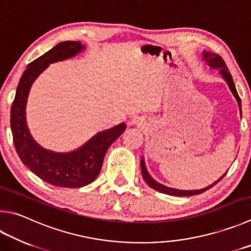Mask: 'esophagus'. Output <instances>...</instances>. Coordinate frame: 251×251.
<instances>
[{
	"instance_id": "esophagus-1",
	"label": "esophagus",
	"mask_w": 251,
	"mask_h": 251,
	"mask_svg": "<svg viewBox=\"0 0 251 251\" xmlns=\"http://www.w3.org/2000/svg\"><path fill=\"white\" fill-rule=\"evenodd\" d=\"M131 125H140V122H139V120H137V118H134L133 121H131V123H130Z\"/></svg>"
}]
</instances>
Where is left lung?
I'll return each instance as SVG.
<instances>
[{
  "instance_id": "1",
  "label": "left lung",
  "mask_w": 251,
  "mask_h": 251,
  "mask_svg": "<svg viewBox=\"0 0 251 251\" xmlns=\"http://www.w3.org/2000/svg\"><path fill=\"white\" fill-rule=\"evenodd\" d=\"M203 60L206 62V65L211 68V69H216L220 70V74L222 75L223 78L226 81V83L228 84L229 90L231 91V93L234 94L235 99L237 100V103H238L239 106V111H240V115H241V101L238 93H237L236 86L233 81V78H231V75L229 74L228 68H227L225 61L223 60V58L221 56H218L216 53L213 52H207V51H203ZM140 168H141V175H143L144 180L146 181L150 188H152L153 190L159 191V192L165 193V194H169V195H173V197H192V195H197V194H201L205 191L208 190L209 188H212L213 185H215L217 182H220L223 177L225 176V175H223L220 179L217 181L214 182L213 184L206 186V188L200 189V190H179V189H173V188H169V186H166L163 184H160L159 182H157L156 180H153L151 176L149 175L147 171V168H146L144 158L140 159Z\"/></svg>"
}]
</instances>
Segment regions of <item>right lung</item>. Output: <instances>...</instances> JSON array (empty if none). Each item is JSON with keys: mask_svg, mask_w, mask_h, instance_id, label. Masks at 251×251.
<instances>
[{"mask_svg": "<svg viewBox=\"0 0 251 251\" xmlns=\"http://www.w3.org/2000/svg\"><path fill=\"white\" fill-rule=\"evenodd\" d=\"M85 49L80 42H62L30 62L21 76L11 107V129L22 162L45 182L61 188H81L97 179L110 146L126 128L125 123L99 131L78 149L57 152L40 146L31 137L26 123V103L34 81L50 63L66 60Z\"/></svg>", "mask_w": 251, "mask_h": 251, "instance_id": "right-lung-1", "label": "right lung"}]
</instances>
